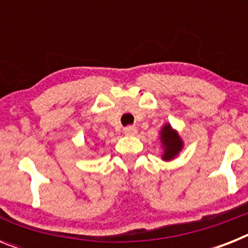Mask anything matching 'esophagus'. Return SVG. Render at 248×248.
<instances>
[{
  "mask_svg": "<svg viewBox=\"0 0 248 248\" xmlns=\"http://www.w3.org/2000/svg\"><path fill=\"white\" fill-rule=\"evenodd\" d=\"M137 133H138V129L135 128L134 125H129L124 129V134L129 135V137H130V135H135Z\"/></svg>",
  "mask_w": 248,
  "mask_h": 248,
  "instance_id": "1",
  "label": "esophagus"
}]
</instances>
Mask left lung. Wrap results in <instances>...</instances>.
Returning <instances> with one entry per match:
<instances>
[{
  "instance_id": "8db88e82",
  "label": "left lung",
  "mask_w": 248,
  "mask_h": 248,
  "mask_svg": "<svg viewBox=\"0 0 248 248\" xmlns=\"http://www.w3.org/2000/svg\"><path fill=\"white\" fill-rule=\"evenodd\" d=\"M160 138H161V143H163L164 148V160H171L176 156L180 150L183 149V140L179 137L176 131L171 128L170 124L164 125L160 133Z\"/></svg>"
}]
</instances>
